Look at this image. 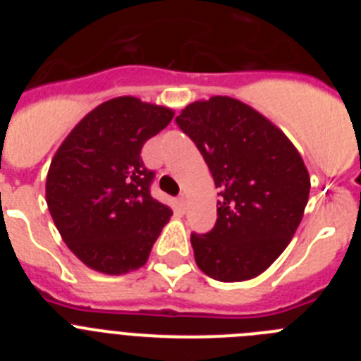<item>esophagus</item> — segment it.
Here are the masks:
<instances>
[{
    "mask_svg": "<svg viewBox=\"0 0 361 361\" xmlns=\"http://www.w3.org/2000/svg\"><path fill=\"white\" fill-rule=\"evenodd\" d=\"M177 206L180 209H186V206H188V199H186V195H178V199H177Z\"/></svg>",
    "mask_w": 361,
    "mask_h": 361,
    "instance_id": "obj_1",
    "label": "esophagus"
}]
</instances>
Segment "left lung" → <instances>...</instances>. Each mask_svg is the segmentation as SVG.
Returning <instances> with one entry per match:
<instances>
[{
	"label": "left lung",
	"mask_w": 361,
	"mask_h": 361,
	"mask_svg": "<svg viewBox=\"0 0 361 361\" xmlns=\"http://www.w3.org/2000/svg\"><path fill=\"white\" fill-rule=\"evenodd\" d=\"M175 123L220 188L213 229L191 233L197 266L220 282L260 275L304 215L311 180L300 153L271 121L231 97L191 103Z\"/></svg>",
	"instance_id": "1"
}]
</instances>
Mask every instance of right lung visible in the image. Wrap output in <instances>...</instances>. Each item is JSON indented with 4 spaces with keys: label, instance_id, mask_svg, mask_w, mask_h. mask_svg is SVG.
Masks as SVG:
<instances>
[{
    "label": "right lung",
    "instance_id": "obj_1",
    "mask_svg": "<svg viewBox=\"0 0 361 361\" xmlns=\"http://www.w3.org/2000/svg\"><path fill=\"white\" fill-rule=\"evenodd\" d=\"M173 119L170 108L116 97L68 133L50 162L47 204L75 257L106 275L145 266L171 209L149 193L141 149Z\"/></svg>",
    "mask_w": 361,
    "mask_h": 361
}]
</instances>
